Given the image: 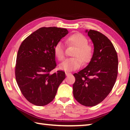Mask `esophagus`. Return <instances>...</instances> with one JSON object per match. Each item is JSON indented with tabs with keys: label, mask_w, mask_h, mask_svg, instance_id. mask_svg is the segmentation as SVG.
I'll return each instance as SVG.
<instances>
[{
	"label": "esophagus",
	"mask_w": 130,
	"mask_h": 130,
	"mask_svg": "<svg viewBox=\"0 0 130 130\" xmlns=\"http://www.w3.org/2000/svg\"><path fill=\"white\" fill-rule=\"evenodd\" d=\"M66 76H69V75H72V73L69 72H66Z\"/></svg>",
	"instance_id": "34e87169"
}]
</instances>
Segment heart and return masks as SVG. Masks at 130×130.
Segmentation results:
<instances>
[{
  "label": "heart",
  "instance_id": "b5f03b06",
  "mask_svg": "<svg viewBox=\"0 0 130 130\" xmlns=\"http://www.w3.org/2000/svg\"><path fill=\"white\" fill-rule=\"evenodd\" d=\"M67 45L76 47L72 56L74 57L69 58L59 65V68L64 71L75 70L80 67L82 63L86 64L90 62L93 57V48L88 44V40L84 35L80 33H74L69 35L65 40ZM55 56L58 60H63L65 53L63 46L58 42L54 48Z\"/></svg>",
  "mask_w": 130,
  "mask_h": 130
}]
</instances>
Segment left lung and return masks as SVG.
Returning <instances> with one entry per match:
<instances>
[{"label":"left lung","instance_id":"1","mask_svg":"<svg viewBox=\"0 0 130 130\" xmlns=\"http://www.w3.org/2000/svg\"><path fill=\"white\" fill-rule=\"evenodd\" d=\"M89 37L94 45L93 57L86 67L74 73L73 96L82 105L101 103L112 89L118 75V60L111 41L100 32L90 29Z\"/></svg>","mask_w":130,"mask_h":130}]
</instances>
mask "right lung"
Listing matches in <instances>:
<instances>
[{"mask_svg":"<svg viewBox=\"0 0 130 130\" xmlns=\"http://www.w3.org/2000/svg\"><path fill=\"white\" fill-rule=\"evenodd\" d=\"M67 29L42 27L21 43L18 51L15 77L21 93L30 103L44 106L56 96L65 72H50L56 67L54 46L65 37Z\"/></svg>","mask_w":130,"mask_h":130,"instance_id":"obj_1","label":"right lung"}]
</instances>
